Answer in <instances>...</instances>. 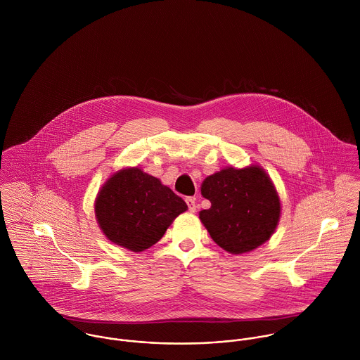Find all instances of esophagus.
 Masks as SVG:
<instances>
[{
  "mask_svg": "<svg viewBox=\"0 0 360 360\" xmlns=\"http://www.w3.org/2000/svg\"><path fill=\"white\" fill-rule=\"evenodd\" d=\"M186 202H187L188 210H190L191 213H194V212L197 210V205H195V198H193V197H188V198L186 200Z\"/></svg>",
  "mask_w": 360,
  "mask_h": 360,
  "instance_id": "esophagus-1",
  "label": "esophagus"
}]
</instances>
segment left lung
I'll return each instance as SVG.
<instances>
[{"instance_id":"left-lung-1","label":"left lung","mask_w":360,"mask_h":360,"mask_svg":"<svg viewBox=\"0 0 360 360\" xmlns=\"http://www.w3.org/2000/svg\"><path fill=\"white\" fill-rule=\"evenodd\" d=\"M201 194L212 205L200 212V219L212 240L229 254H248L274 234L281 202L262 166L224 167L206 177Z\"/></svg>"}]
</instances>
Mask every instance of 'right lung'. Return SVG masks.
<instances>
[{"mask_svg": "<svg viewBox=\"0 0 360 360\" xmlns=\"http://www.w3.org/2000/svg\"><path fill=\"white\" fill-rule=\"evenodd\" d=\"M187 209L179 195L140 167L115 172L94 201L96 219L103 236L133 252L151 248Z\"/></svg>", "mask_w": 360, "mask_h": 360, "instance_id": "right-lung-1", "label": "right lung"}]
</instances>
